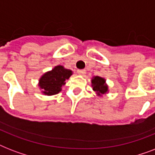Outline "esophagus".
<instances>
[{"instance_id": "esophagus-1", "label": "esophagus", "mask_w": 155, "mask_h": 155, "mask_svg": "<svg viewBox=\"0 0 155 155\" xmlns=\"http://www.w3.org/2000/svg\"><path fill=\"white\" fill-rule=\"evenodd\" d=\"M77 73L79 74V75H84L86 73V71L84 70V69H82V70H78L77 71Z\"/></svg>"}]
</instances>
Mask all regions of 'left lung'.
Returning a JSON list of instances; mask_svg holds the SVG:
<instances>
[{
    "mask_svg": "<svg viewBox=\"0 0 155 155\" xmlns=\"http://www.w3.org/2000/svg\"><path fill=\"white\" fill-rule=\"evenodd\" d=\"M92 87L93 91L100 97L108 92V85L105 84V80L100 76H94L92 78Z\"/></svg>",
    "mask_w": 155,
    "mask_h": 155,
    "instance_id": "8db88e82",
    "label": "left lung"
}]
</instances>
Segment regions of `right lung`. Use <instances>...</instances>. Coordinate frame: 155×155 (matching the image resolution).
Instances as JSON below:
<instances>
[{"label":"right lung","instance_id":"right-lung-1","mask_svg":"<svg viewBox=\"0 0 155 155\" xmlns=\"http://www.w3.org/2000/svg\"><path fill=\"white\" fill-rule=\"evenodd\" d=\"M72 71L66 69L61 65L54 67L51 71H47L39 79L38 86L42 90L43 94L47 96L55 95L61 92L62 86L66 84V80H68Z\"/></svg>","mask_w":155,"mask_h":155}]
</instances>
